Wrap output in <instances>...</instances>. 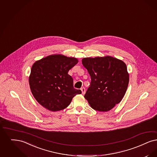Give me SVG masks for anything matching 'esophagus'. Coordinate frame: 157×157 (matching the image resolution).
Wrapping results in <instances>:
<instances>
[{
    "label": "esophagus",
    "mask_w": 157,
    "mask_h": 157,
    "mask_svg": "<svg viewBox=\"0 0 157 157\" xmlns=\"http://www.w3.org/2000/svg\"><path fill=\"white\" fill-rule=\"evenodd\" d=\"M81 90L82 94H85V92H86V90H85V88H82Z\"/></svg>",
    "instance_id": "34e87169"
}]
</instances>
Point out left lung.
<instances>
[{
	"mask_svg": "<svg viewBox=\"0 0 157 157\" xmlns=\"http://www.w3.org/2000/svg\"><path fill=\"white\" fill-rule=\"evenodd\" d=\"M82 63L91 78L85 98L96 110H110L122 100L128 87L125 63L111 56L84 58Z\"/></svg>",
	"mask_w": 157,
	"mask_h": 157,
	"instance_id": "left-lung-1",
	"label": "left lung"
}]
</instances>
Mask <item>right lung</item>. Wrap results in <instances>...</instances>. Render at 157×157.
<instances>
[{"label": "right lung", "mask_w": 157, "mask_h": 157, "mask_svg": "<svg viewBox=\"0 0 157 157\" xmlns=\"http://www.w3.org/2000/svg\"><path fill=\"white\" fill-rule=\"evenodd\" d=\"M78 63L74 57L54 54L33 63L29 81L38 103L50 111H59L68 106L76 94H81L74 88L73 79L68 74Z\"/></svg>", "instance_id": "obj_1"}]
</instances>
